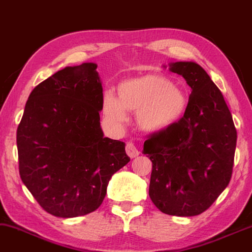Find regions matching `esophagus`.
Listing matches in <instances>:
<instances>
[{"label": "esophagus", "instance_id": "esophagus-1", "mask_svg": "<svg viewBox=\"0 0 252 252\" xmlns=\"http://www.w3.org/2000/svg\"><path fill=\"white\" fill-rule=\"evenodd\" d=\"M126 152L127 154V156L131 157V158H134V157L139 155V152L136 146H134L133 142L127 141L126 145Z\"/></svg>", "mask_w": 252, "mask_h": 252}]
</instances>
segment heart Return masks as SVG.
I'll use <instances>...</instances> for the list:
<instances>
[{
    "mask_svg": "<svg viewBox=\"0 0 252 252\" xmlns=\"http://www.w3.org/2000/svg\"><path fill=\"white\" fill-rule=\"evenodd\" d=\"M187 96L170 79L159 74H146L121 82L118 97L106 93L103 98V114L111 125L122 126L127 113L137 114L138 125L148 132H159L182 118L187 108Z\"/></svg>",
    "mask_w": 252,
    "mask_h": 252,
    "instance_id": "1",
    "label": "heart"
}]
</instances>
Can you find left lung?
I'll return each instance as SVG.
<instances>
[{
  "label": "left lung",
  "instance_id": "1",
  "mask_svg": "<svg viewBox=\"0 0 252 252\" xmlns=\"http://www.w3.org/2000/svg\"><path fill=\"white\" fill-rule=\"evenodd\" d=\"M170 70L192 92L182 118L145 141L153 163L149 197L167 215L196 216L230 183L236 129L222 93L200 65L175 62Z\"/></svg>",
  "mask_w": 252,
  "mask_h": 252
}]
</instances>
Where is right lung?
<instances>
[{
  "instance_id": "obj_1",
  "label": "right lung",
  "mask_w": 252,
  "mask_h": 252,
  "mask_svg": "<svg viewBox=\"0 0 252 252\" xmlns=\"http://www.w3.org/2000/svg\"><path fill=\"white\" fill-rule=\"evenodd\" d=\"M95 63L66 66L37 85L17 129L19 173L45 212L71 219L96 210L108 181L130 160L104 137Z\"/></svg>"
}]
</instances>
